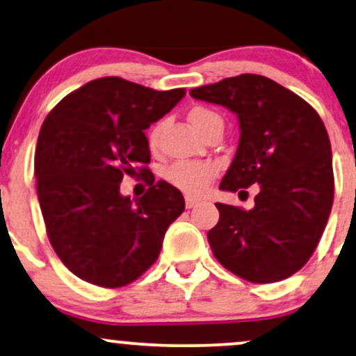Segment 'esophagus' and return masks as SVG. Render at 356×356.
<instances>
[{"label":"esophagus","instance_id":"obj_1","mask_svg":"<svg viewBox=\"0 0 356 356\" xmlns=\"http://www.w3.org/2000/svg\"><path fill=\"white\" fill-rule=\"evenodd\" d=\"M198 202H200L198 198H193V197H186V198H185V205H186V209H193V207L197 205Z\"/></svg>","mask_w":356,"mask_h":356}]
</instances>
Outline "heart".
I'll return each mask as SVG.
<instances>
[{
    "label": "heart",
    "instance_id": "obj_1",
    "mask_svg": "<svg viewBox=\"0 0 356 356\" xmlns=\"http://www.w3.org/2000/svg\"><path fill=\"white\" fill-rule=\"evenodd\" d=\"M188 119L191 126L202 134V131L215 119H220L213 111L207 107H193L190 111ZM161 124L153 126L147 133V145L149 147H156ZM218 175V166L211 161H177L165 170V178L170 185L178 188L183 193L197 197L209 188L211 179Z\"/></svg>",
    "mask_w": 356,
    "mask_h": 356
}]
</instances>
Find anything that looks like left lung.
Masks as SVG:
<instances>
[{
    "mask_svg": "<svg viewBox=\"0 0 356 356\" xmlns=\"http://www.w3.org/2000/svg\"><path fill=\"white\" fill-rule=\"evenodd\" d=\"M190 95L238 119L237 153L220 190L241 195L259 185L252 210L215 203L220 218L209 232L213 255L257 284L289 277L314 252L333 205V156L321 118L305 99L262 75L223 79Z\"/></svg>",
    "mask_w": 356,
    "mask_h": 356,
    "instance_id": "obj_1",
    "label": "left lung"
}]
</instances>
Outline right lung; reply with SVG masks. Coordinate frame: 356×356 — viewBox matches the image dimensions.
<instances>
[{"label":"right lung","mask_w":356,"mask_h":356,"mask_svg":"<svg viewBox=\"0 0 356 356\" xmlns=\"http://www.w3.org/2000/svg\"><path fill=\"white\" fill-rule=\"evenodd\" d=\"M121 77L92 81L47 115L35 151L40 209L50 243L70 273L121 287L154 264L181 191L158 181L141 198L121 195L124 175H149L145 129L185 97ZM154 183V181H153Z\"/></svg>","instance_id":"obj_1"}]
</instances>
